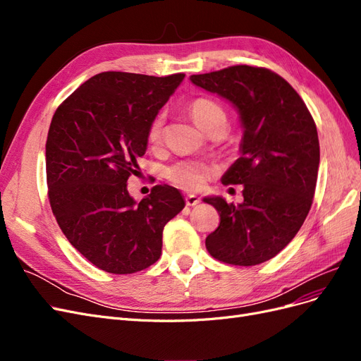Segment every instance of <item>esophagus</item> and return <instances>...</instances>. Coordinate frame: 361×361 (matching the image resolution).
I'll return each instance as SVG.
<instances>
[{
	"instance_id": "obj_1",
	"label": "esophagus",
	"mask_w": 361,
	"mask_h": 361,
	"mask_svg": "<svg viewBox=\"0 0 361 361\" xmlns=\"http://www.w3.org/2000/svg\"><path fill=\"white\" fill-rule=\"evenodd\" d=\"M185 203H187V206H195L197 203H200V199L197 197V195L188 194L187 197H185Z\"/></svg>"
}]
</instances>
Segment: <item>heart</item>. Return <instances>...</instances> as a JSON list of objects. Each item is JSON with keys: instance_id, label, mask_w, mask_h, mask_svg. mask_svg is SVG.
Instances as JSON below:
<instances>
[{"instance_id": "1", "label": "heart", "mask_w": 361, "mask_h": 361, "mask_svg": "<svg viewBox=\"0 0 361 361\" xmlns=\"http://www.w3.org/2000/svg\"><path fill=\"white\" fill-rule=\"evenodd\" d=\"M190 113L203 130H206L218 120H226V113L220 104L207 97H197L190 105ZM162 134V117L158 116L149 126L147 140L150 145H157ZM212 170L209 166L200 161H178L166 169V178L176 187L185 191H199L204 187L207 179L211 178Z\"/></svg>"}]
</instances>
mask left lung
Returning a JSON list of instances; mask_svg holds the SVG:
<instances>
[{"mask_svg":"<svg viewBox=\"0 0 361 361\" xmlns=\"http://www.w3.org/2000/svg\"><path fill=\"white\" fill-rule=\"evenodd\" d=\"M191 81L231 101L244 128L243 155L223 176L224 185H244V202L204 199L220 214L206 248L224 264L259 265L292 241L310 211L319 169L314 120L293 87L267 68L236 64Z\"/></svg>","mask_w":361,"mask_h":361,"instance_id":"obj_1","label":"left lung"}]
</instances>
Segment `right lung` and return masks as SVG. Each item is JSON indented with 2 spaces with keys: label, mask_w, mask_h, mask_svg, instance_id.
Wrapping results in <instances>:
<instances>
[{
  "label": "right lung",
  "mask_w": 361,
  "mask_h": 361,
  "mask_svg": "<svg viewBox=\"0 0 361 361\" xmlns=\"http://www.w3.org/2000/svg\"><path fill=\"white\" fill-rule=\"evenodd\" d=\"M185 73L102 72L54 113L47 140L48 199L69 243L94 267L133 274L161 256L162 231L185 206L170 185L140 203L126 182L138 174L147 130Z\"/></svg>",
  "instance_id": "1"
}]
</instances>
